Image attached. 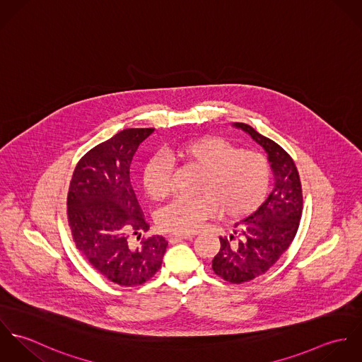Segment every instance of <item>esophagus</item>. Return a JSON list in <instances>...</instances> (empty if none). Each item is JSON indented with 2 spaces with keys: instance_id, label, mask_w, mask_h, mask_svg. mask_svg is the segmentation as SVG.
Here are the masks:
<instances>
[{
  "instance_id": "obj_1",
  "label": "esophagus",
  "mask_w": 362,
  "mask_h": 362,
  "mask_svg": "<svg viewBox=\"0 0 362 362\" xmlns=\"http://www.w3.org/2000/svg\"><path fill=\"white\" fill-rule=\"evenodd\" d=\"M195 234H191V233H188V234H170L168 235V241L170 243H178V241H181V240H189V238H192Z\"/></svg>"
}]
</instances>
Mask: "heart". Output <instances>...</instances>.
Here are the masks:
<instances>
[{
	"mask_svg": "<svg viewBox=\"0 0 362 362\" xmlns=\"http://www.w3.org/2000/svg\"><path fill=\"white\" fill-rule=\"evenodd\" d=\"M170 160L202 173L197 188L201 197L175 198L157 211L158 228L171 234L194 233L217 211L230 218L245 214L262 199L269 181L263 156L240 152L221 138L202 136L175 144L165 149V156L148 161L144 187L152 199L164 198L170 189Z\"/></svg>",
	"mask_w": 362,
	"mask_h": 362,
	"instance_id": "obj_1",
	"label": "heart"
}]
</instances>
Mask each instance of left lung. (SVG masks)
Returning <instances> with one entry per match:
<instances>
[{
    "label": "left lung",
    "instance_id": "1",
    "mask_svg": "<svg viewBox=\"0 0 362 362\" xmlns=\"http://www.w3.org/2000/svg\"><path fill=\"white\" fill-rule=\"evenodd\" d=\"M267 153L273 188L248 217L234 223L228 237H220V250L211 260L214 273L230 283L250 281L269 270L293 243L301 213L303 189L290 155L252 127L234 122Z\"/></svg>",
    "mask_w": 362,
    "mask_h": 362
}]
</instances>
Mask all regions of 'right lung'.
I'll list each match as a JSON object with an SVG mask.
<instances>
[{
	"label": "right lung",
	"mask_w": 362,
	"mask_h": 362,
	"mask_svg": "<svg viewBox=\"0 0 362 362\" xmlns=\"http://www.w3.org/2000/svg\"><path fill=\"white\" fill-rule=\"evenodd\" d=\"M153 128H131L83 156L68 191V221L76 248L104 277L119 286H138L155 276L165 254L161 235L132 247L129 238L149 230L129 180L139 145Z\"/></svg>",
	"instance_id": "obj_1"
}]
</instances>
